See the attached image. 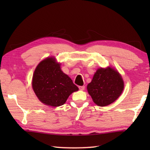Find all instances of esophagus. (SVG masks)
<instances>
[{"label": "esophagus", "instance_id": "1", "mask_svg": "<svg viewBox=\"0 0 150 150\" xmlns=\"http://www.w3.org/2000/svg\"><path fill=\"white\" fill-rule=\"evenodd\" d=\"M85 86H79V88L81 91L85 90Z\"/></svg>", "mask_w": 150, "mask_h": 150}]
</instances>
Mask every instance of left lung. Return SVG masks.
<instances>
[{
	"instance_id": "1",
	"label": "left lung",
	"mask_w": 150,
	"mask_h": 150,
	"mask_svg": "<svg viewBox=\"0 0 150 150\" xmlns=\"http://www.w3.org/2000/svg\"><path fill=\"white\" fill-rule=\"evenodd\" d=\"M124 89V82L117 71L111 67L98 69L87 85L93 102L99 106H108L117 99Z\"/></svg>"
}]
</instances>
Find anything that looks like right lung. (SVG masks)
Wrapping results in <instances>:
<instances>
[{
	"label": "right lung",
	"mask_w": 150,
	"mask_h": 150,
	"mask_svg": "<svg viewBox=\"0 0 150 150\" xmlns=\"http://www.w3.org/2000/svg\"><path fill=\"white\" fill-rule=\"evenodd\" d=\"M59 65L55 58L48 57L37 66L32 79L33 89L39 100L54 107L63 105L71 94L79 90Z\"/></svg>",
	"instance_id": "add662e5"
}]
</instances>
